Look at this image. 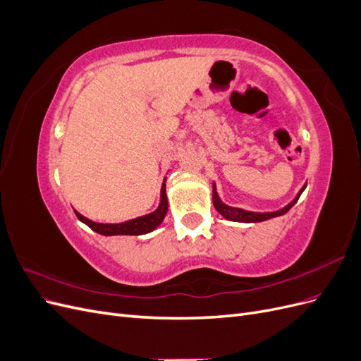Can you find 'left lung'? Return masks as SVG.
Here are the masks:
<instances>
[{"label": "left lung", "instance_id": "obj_1", "mask_svg": "<svg viewBox=\"0 0 361 361\" xmlns=\"http://www.w3.org/2000/svg\"><path fill=\"white\" fill-rule=\"evenodd\" d=\"M305 188V187H304ZM304 188L298 192L297 197H295L286 207H283V209L277 211V212H250V211H244V209H239V207H232V206H227L224 204L220 197H218V194L215 191V185H214V190H212V199H214V206L215 209L220 212L224 218L231 221H243V223H259V221H265L269 220V218H274V216H280V215H285L290 207L298 202L301 192L304 191Z\"/></svg>", "mask_w": 361, "mask_h": 361}]
</instances>
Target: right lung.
<instances>
[{
    "label": "right lung",
    "instance_id": "right-lung-1",
    "mask_svg": "<svg viewBox=\"0 0 361 361\" xmlns=\"http://www.w3.org/2000/svg\"><path fill=\"white\" fill-rule=\"evenodd\" d=\"M167 207H169V202H167V194H166V183H162L161 188V203L159 207L149 215L145 216H138L135 220H129L125 223L120 224H102V223H94L89 218L82 216L81 214H78L75 211L78 220H81L82 223H85L89 226L92 231L101 233L104 236H111V235H143V233H149L157 228L162 220L164 216L167 214Z\"/></svg>",
    "mask_w": 361,
    "mask_h": 361
}]
</instances>
